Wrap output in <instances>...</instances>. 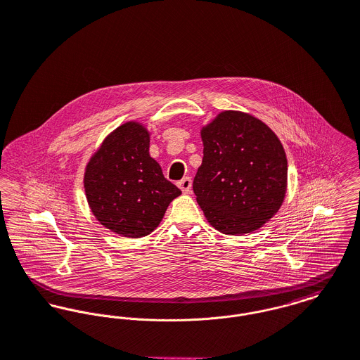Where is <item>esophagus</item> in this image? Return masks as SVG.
Wrapping results in <instances>:
<instances>
[{
    "instance_id": "esophagus-1",
    "label": "esophagus",
    "mask_w": 360,
    "mask_h": 360,
    "mask_svg": "<svg viewBox=\"0 0 360 360\" xmlns=\"http://www.w3.org/2000/svg\"><path fill=\"white\" fill-rule=\"evenodd\" d=\"M178 188L185 193V195H188V193H191V188H192V179L189 178V176H185V178H182L179 182H178Z\"/></svg>"
}]
</instances>
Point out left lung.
Masks as SVG:
<instances>
[{
	"label": "left lung",
	"instance_id": "8db88e82",
	"mask_svg": "<svg viewBox=\"0 0 360 360\" xmlns=\"http://www.w3.org/2000/svg\"><path fill=\"white\" fill-rule=\"evenodd\" d=\"M200 135L204 156L193 192L205 219L224 235L259 229L287 192V158L278 135L239 110L218 113Z\"/></svg>",
	"mask_w": 360,
	"mask_h": 360
}]
</instances>
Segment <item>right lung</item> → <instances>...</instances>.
Returning <instances> with one entry per match:
<instances>
[{
  "instance_id": "add662e5",
  "label": "right lung",
  "mask_w": 360,
  "mask_h": 360,
  "mask_svg": "<svg viewBox=\"0 0 360 360\" xmlns=\"http://www.w3.org/2000/svg\"><path fill=\"white\" fill-rule=\"evenodd\" d=\"M150 131L139 121L113 129L85 165L84 191L101 225L124 238H143L159 225L181 191L149 153Z\"/></svg>"
}]
</instances>
